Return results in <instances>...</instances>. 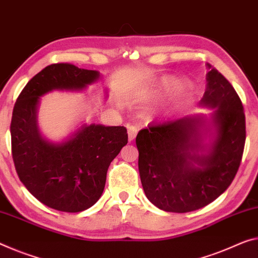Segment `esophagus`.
I'll return each instance as SVG.
<instances>
[{"label":"esophagus","mask_w":258,"mask_h":258,"mask_svg":"<svg viewBox=\"0 0 258 258\" xmlns=\"http://www.w3.org/2000/svg\"><path fill=\"white\" fill-rule=\"evenodd\" d=\"M126 129H128V140L129 142H133L137 135V128L135 125H126Z\"/></svg>","instance_id":"obj_1"}]
</instances>
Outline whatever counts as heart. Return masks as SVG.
Wrapping results in <instances>:
<instances>
[{
  "instance_id": "obj_1",
  "label": "heart",
  "mask_w": 258,
  "mask_h": 258,
  "mask_svg": "<svg viewBox=\"0 0 258 258\" xmlns=\"http://www.w3.org/2000/svg\"><path fill=\"white\" fill-rule=\"evenodd\" d=\"M173 86V83H170V82H165L164 84H162V86H161V91L162 92H164V91H168L170 88H172ZM172 107L173 106H165L164 107V109L166 110V112H169V109H172Z\"/></svg>"
}]
</instances>
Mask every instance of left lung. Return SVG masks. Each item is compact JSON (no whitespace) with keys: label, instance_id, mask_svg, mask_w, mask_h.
Here are the masks:
<instances>
[{"label":"left lung","instance_id":"8db88e82","mask_svg":"<svg viewBox=\"0 0 258 258\" xmlns=\"http://www.w3.org/2000/svg\"><path fill=\"white\" fill-rule=\"evenodd\" d=\"M207 90L200 104L215 108L211 126L202 115L150 123L136 137L138 169L148 200L167 212L205 207L234 180L245 143V116L236 91L208 64ZM214 132H212V130ZM207 134H213L204 145Z\"/></svg>","mask_w":258,"mask_h":258}]
</instances>
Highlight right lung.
Wrapping results in <instances>:
<instances>
[{"instance_id": "obj_1", "label": "right lung", "mask_w": 258, "mask_h": 258, "mask_svg": "<svg viewBox=\"0 0 258 258\" xmlns=\"http://www.w3.org/2000/svg\"><path fill=\"white\" fill-rule=\"evenodd\" d=\"M100 74L70 63L42 69L25 85L11 118V152L19 180L48 208L81 212L97 203L104 191L107 170L128 143L124 126L83 124L62 143L41 136L37 113L40 97L53 90L82 91Z\"/></svg>"}]
</instances>
